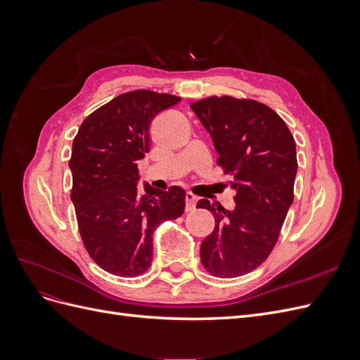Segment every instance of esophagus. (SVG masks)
I'll return each mask as SVG.
<instances>
[{
    "mask_svg": "<svg viewBox=\"0 0 360 360\" xmlns=\"http://www.w3.org/2000/svg\"><path fill=\"white\" fill-rule=\"evenodd\" d=\"M197 202H198V197H197V195H193L192 192H188V193H186V210H188V212L193 210L195 207H197Z\"/></svg>",
    "mask_w": 360,
    "mask_h": 360,
    "instance_id": "obj_1",
    "label": "esophagus"
}]
</instances>
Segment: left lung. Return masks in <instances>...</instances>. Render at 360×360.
<instances>
[{"mask_svg":"<svg viewBox=\"0 0 360 360\" xmlns=\"http://www.w3.org/2000/svg\"><path fill=\"white\" fill-rule=\"evenodd\" d=\"M191 108L236 191L233 210L205 198L197 204L214 216V230L201 243V263L217 278H236L257 269L278 242L294 200L296 143L284 120L264 103L212 96Z\"/></svg>","mask_w":360,"mask_h":360,"instance_id":"obj_1","label":"left lung"}]
</instances>
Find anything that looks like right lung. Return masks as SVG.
<instances>
[{"label": "right lung", "instance_id": "right-lung-1", "mask_svg": "<svg viewBox=\"0 0 360 360\" xmlns=\"http://www.w3.org/2000/svg\"><path fill=\"white\" fill-rule=\"evenodd\" d=\"M180 97L150 90L117 96L84 120L73 139L70 198L86 252L112 275L134 278L150 267L153 233L184 212L186 192L138 189V160L150 148V123Z\"/></svg>", "mask_w": 360, "mask_h": 360}]
</instances>
